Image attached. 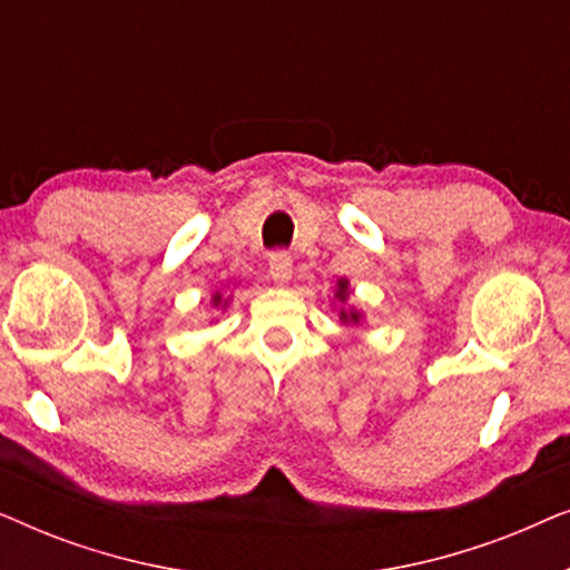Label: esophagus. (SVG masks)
Here are the masks:
<instances>
[{"label":"esophagus","instance_id":"1","mask_svg":"<svg viewBox=\"0 0 570 570\" xmlns=\"http://www.w3.org/2000/svg\"><path fill=\"white\" fill-rule=\"evenodd\" d=\"M269 277L275 279L277 285H285L287 279L293 277V259L287 254H272L269 256Z\"/></svg>","mask_w":570,"mask_h":570}]
</instances>
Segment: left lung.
<instances>
[{
  "mask_svg": "<svg viewBox=\"0 0 570 570\" xmlns=\"http://www.w3.org/2000/svg\"><path fill=\"white\" fill-rule=\"evenodd\" d=\"M334 298H337L342 306H340V322L342 324H361L363 322V314L357 308H345V303L350 298V283L347 279H337V291H334Z\"/></svg>",
  "mask_w": 570,
  "mask_h": 570,
  "instance_id": "left-lung-1",
  "label": "left lung"
}]
</instances>
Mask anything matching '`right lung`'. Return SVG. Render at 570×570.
Returning a JSON list of instances; mask_svg holds the SVG:
<instances>
[{
    "mask_svg": "<svg viewBox=\"0 0 570 570\" xmlns=\"http://www.w3.org/2000/svg\"><path fill=\"white\" fill-rule=\"evenodd\" d=\"M228 301H230V298H225V295H223L220 291H217V293L213 295V306H215V308H225V306H228Z\"/></svg>",
    "mask_w": 570,
    "mask_h": 570,
    "instance_id": "add662e5",
    "label": "right lung"
}]
</instances>
